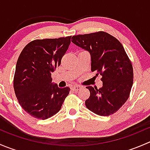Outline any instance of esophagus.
I'll return each instance as SVG.
<instances>
[{
	"label": "esophagus",
	"mask_w": 150,
	"mask_h": 150,
	"mask_svg": "<svg viewBox=\"0 0 150 150\" xmlns=\"http://www.w3.org/2000/svg\"><path fill=\"white\" fill-rule=\"evenodd\" d=\"M81 88H82V87H81V86H77V85H75V86H72V88H72V91H78L80 90Z\"/></svg>",
	"instance_id": "obj_1"
}]
</instances>
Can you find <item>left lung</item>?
Instances as JSON below:
<instances>
[{
	"instance_id": "obj_1",
	"label": "left lung",
	"mask_w": 150,
	"mask_h": 150,
	"mask_svg": "<svg viewBox=\"0 0 150 150\" xmlns=\"http://www.w3.org/2000/svg\"><path fill=\"white\" fill-rule=\"evenodd\" d=\"M72 42L90 54L91 71L102 76V88L86 87L90 91L86 107L100 116L116 112L128 99L134 78L132 64L123 46L105 32L74 35Z\"/></svg>"
}]
</instances>
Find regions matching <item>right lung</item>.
<instances>
[{"instance_id": "obj_1", "label": "right lung", "mask_w": 150, "mask_h": 150, "mask_svg": "<svg viewBox=\"0 0 150 150\" xmlns=\"http://www.w3.org/2000/svg\"><path fill=\"white\" fill-rule=\"evenodd\" d=\"M71 36L29 43L16 65L13 88L21 107L33 117L46 120L57 114L70 88L52 83L51 73L61 64Z\"/></svg>"}]
</instances>
